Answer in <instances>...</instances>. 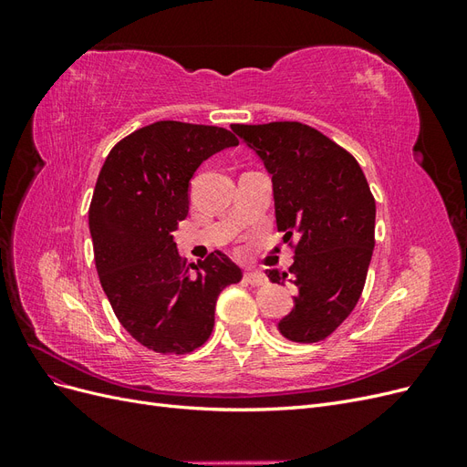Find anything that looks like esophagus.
<instances>
[{"label": "esophagus", "mask_w": 467, "mask_h": 467, "mask_svg": "<svg viewBox=\"0 0 467 467\" xmlns=\"http://www.w3.org/2000/svg\"><path fill=\"white\" fill-rule=\"evenodd\" d=\"M245 282H247V285H251V286H263L265 282H266V278L261 273H247L245 275Z\"/></svg>", "instance_id": "1"}]
</instances>
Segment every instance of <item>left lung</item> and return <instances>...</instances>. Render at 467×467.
<instances>
[{"mask_svg":"<svg viewBox=\"0 0 467 467\" xmlns=\"http://www.w3.org/2000/svg\"><path fill=\"white\" fill-rule=\"evenodd\" d=\"M273 175L276 228L294 249L288 271H266L296 286L278 329L294 343H317L357 302L374 251L376 201L358 161L312 126L285 120L232 124Z\"/></svg>","mask_w":467,"mask_h":467,"instance_id":"left-lung-1","label":"left lung"}]
</instances>
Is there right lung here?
<instances>
[{
  "instance_id": "right-lung-1",
  "label": "right lung",
  "mask_w": 467,
  "mask_h": 467,
  "mask_svg": "<svg viewBox=\"0 0 467 467\" xmlns=\"http://www.w3.org/2000/svg\"><path fill=\"white\" fill-rule=\"evenodd\" d=\"M237 144L220 126L160 120L122 138L99 173L89 204L99 280L122 327L153 352L202 347L220 292L244 276L220 251L187 265L171 235L189 214L196 169Z\"/></svg>"
}]
</instances>
